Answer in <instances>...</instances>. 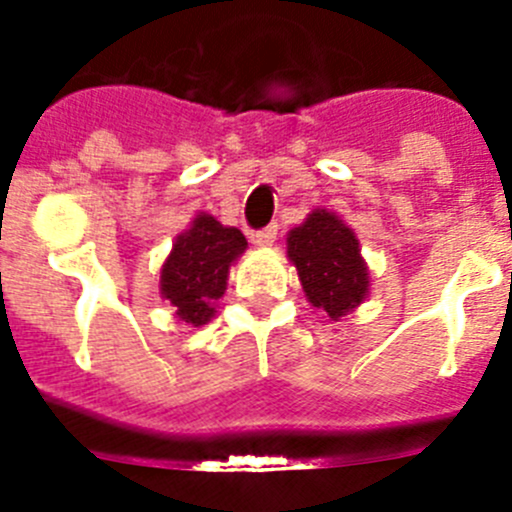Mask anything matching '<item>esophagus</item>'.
Returning a JSON list of instances; mask_svg holds the SVG:
<instances>
[{"label": "esophagus", "instance_id": "34e87169", "mask_svg": "<svg viewBox=\"0 0 512 512\" xmlns=\"http://www.w3.org/2000/svg\"><path fill=\"white\" fill-rule=\"evenodd\" d=\"M251 241L256 243V246H259V248L274 246V241H277V225H269V228L259 230V233H253Z\"/></svg>", "mask_w": 512, "mask_h": 512}]
</instances>
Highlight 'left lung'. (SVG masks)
Listing matches in <instances>:
<instances>
[{
    "label": "left lung",
    "mask_w": 512,
    "mask_h": 512,
    "mask_svg": "<svg viewBox=\"0 0 512 512\" xmlns=\"http://www.w3.org/2000/svg\"><path fill=\"white\" fill-rule=\"evenodd\" d=\"M287 259L295 264L307 302L333 323L369 297L372 279L359 238L336 212L318 207L289 230Z\"/></svg>",
    "instance_id": "1"
}]
</instances>
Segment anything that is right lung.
I'll return each instance as SVG.
<instances>
[{
  "mask_svg": "<svg viewBox=\"0 0 512 512\" xmlns=\"http://www.w3.org/2000/svg\"><path fill=\"white\" fill-rule=\"evenodd\" d=\"M248 248L246 235L223 225L210 212H197L187 230L176 235L161 264L158 292L182 323L200 328L215 318V302L228 289L230 266Z\"/></svg>",
  "mask_w": 512,
  "mask_h": 512,
  "instance_id": "obj_1",
  "label": "right lung"
}]
</instances>
